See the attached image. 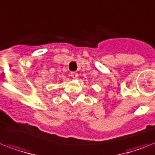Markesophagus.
I'll return each instance as SVG.
<instances>
[{"label":"esophagus","mask_w":155,"mask_h":155,"mask_svg":"<svg viewBox=\"0 0 155 155\" xmlns=\"http://www.w3.org/2000/svg\"><path fill=\"white\" fill-rule=\"evenodd\" d=\"M70 76L72 77L74 79H76L78 77V74L76 72H71L70 73Z\"/></svg>","instance_id":"esophagus-1"}]
</instances>
